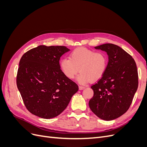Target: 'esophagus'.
Returning a JSON list of instances; mask_svg holds the SVG:
<instances>
[{
	"mask_svg": "<svg viewBox=\"0 0 147 147\" xmlns=\"http://www.w3.org/2000/svg\"><path fill=\"white\" fill-rule=\"evenodd\" d=\"M85 88V87L84 86H79V90H83V89Z\"/></svg>",
	"mask_w": 147,
	"mask_h": 147,
	"instance_id": "1",
	"label": "esophagus"
}]
</instances>
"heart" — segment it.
<instances>
[{
  "instance_id": "1",
  "label": "heart",
  "mask_w": 147,
  "mask_h": 147,
  "mask_svg": "<svg viewBox=\"0 0 147 147\" xmlns=\"http://www.w3.org/2000/svg\"><path fill=\"white\" fill-rule=\"evenodd\" d=\"M108 64L107 56L104 53L96 52L84 47L75 49L70 58L64 57L60 61V68L65 76L74 78L80 70L77 78L80 84L100 79L105 74Z\"/></svg>"
}]
</instances>
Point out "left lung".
Listing matches in <instances>:
<instances>
[{
	"mask_svg": "<svg viewBox=\"0 0 147 147\" xmlns=\"http://www.w3.org/2000/svg\"><path fill=\"white\" fill-rule=\"evenodd\" d=\"M107 52L109 63L105 74L91 86L93 97L89 101L92 112L102 119L110 121L127 112L138 88V72L132 57L112 43L94 47Z\"/></svg>",
	"mask_w": 147,
	"mask_h": 147,
	"instance_id": "left-lung-1",
	"label": "left lung"
}]
</instances>
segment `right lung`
Masks as SVG:
<instances>
[{"mask_svg":"<svg viewBox=\"0 0 147 147\" xmlns=\"http://www.w3.org/2000/svg\"><path fill=\"white\" fill-rule=\"evenodd\" d=\"M69 51L64 46L39 45L21 57L16 84L31 113L45 119L56 117L78 91L77 84L60 68V57Z\"/></svg>","mask_w":147,"mask_h":147,"instance_id":"obj_1","label":"right lung"}]
</instances>
